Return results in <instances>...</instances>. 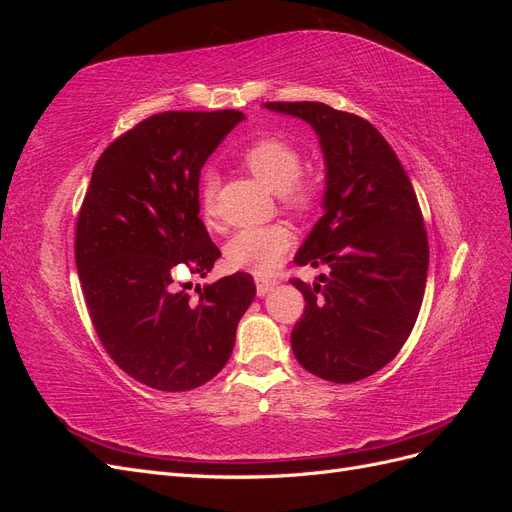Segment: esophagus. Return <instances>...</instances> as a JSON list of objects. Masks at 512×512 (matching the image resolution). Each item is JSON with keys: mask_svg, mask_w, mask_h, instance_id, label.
Returning <instances> with one entry per match:
<instances>
[{"mask_svg": "<svg viewBox=\"0 0 512 512\" xmlns=\"http://www.w3.org/2000/svg\"><path fill=\"white\" fill-rule=\"evenodd\" d=\"M273 286H275L273 280H262V277H258V280H256V292H258V297H265L267 292L273 290Z\"/></svg>", "mask_w": 512, "mask_h": 512, "instance_id": "1", "label": "esophagus"}]
</instances>
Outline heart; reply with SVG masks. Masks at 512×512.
<instances>
[{"instance_id": "b5f03b06", "label": "heart", "mask_w": 512, "mask_h": 512, "mask_svg": "<svg viewBox=\"0 0 512 512\" xmlns=\"http://www.w3.org/2000/svg\"><path fill=\"white\" fill-rule=\"evenodd\" d=\"M239 160L267 188L280 192L288 207L305 209L312 203L314 185L299 177L301 153L297 151V147L282 141V138H258V141L250 143L241 151ZM215 190H218V179L209 173L200 181L198 188V209L205 224L209 226L215 222V215H218ZM292 243V230L284 224L250 226L241 228L230 237L224 254L232 269L252 271L254 275L267 277L280 267V262L292 247Z\"/></svg>"}]
</instances>
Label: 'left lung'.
I'll list each match as a JSON object with an SVG mask.
<instances>
[{"label":"left lung","instance_id":"left-lung-1","mask_svg":"<svg viewBox=\"0 0 512 512\" xmlns=\"http://www.w3.org/2000/svg\"><path fill=\"white\" fill-rule=\"evenodd\" d=\"M265 106L307 121L327 166L324 215L294 262L331 271L314 288L290 280L305 297L292 352L322 380H363L395 359L421 309L429 267L421 207L395 151L367 119L322 102Z\"/></svg>","mask_w":512,"mask_h":512}]
</instances>
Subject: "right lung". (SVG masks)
Masks as SVG:
<instances>
[{
    "instance_id": "1",
    "label": "right lung",
    "mask_w": 512,
    "mask_h": 512,
    "mask_svg": "<svg viewBox=\"0 0 512 512\" xmlns=\"http://www.w3.org/2000/svg\"><path fill=\"white\" fill-rule=\"evenodd\" d=\"M241 111H168L136 123L104 149L76 220L79 269L91 322L108 356L151 389L179 393L228 363L237 324L256 297L250 273L198 290L222 254L198 218L200 168Z\"/></svg>"
}]
</instances>
